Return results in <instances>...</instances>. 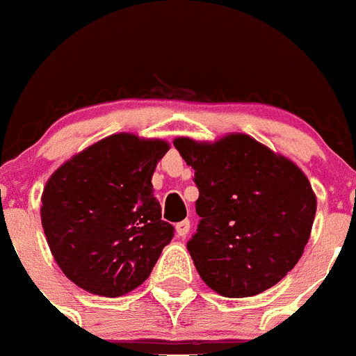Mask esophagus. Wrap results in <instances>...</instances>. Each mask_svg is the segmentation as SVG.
I'll list each match as a JSON object with an SVG mask.
<instances>
[{
	"mask_svg": "<svg viewBox=\"0 0 356 356\" xmlns=\"http://www.w3.org/2000/svg\"><path fill=\"white\" fill-rule=\"evenodd\" d=\"M189 227H191L189 219H184V221H180V223L176 225V234H178V236H181V238H184V236H188Z\"/></svg>",
	"mask_w": 356,
	"mask_h": 356,
	"instance_id": "34e87169",
	"label": "esophagus"
}]
</instances>
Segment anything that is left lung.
Masks as SVG:
<instances>
[{
  "label": "left lung",
  "instance_id": "left-lung-1",
  "mask_svg": "<svg viewBox=\"0 0 356 356\" xmlns=\"http://www.w3.org/2000/svg\"><path fill=\"white\" fill-rule=\"evenodd\" d=\"M195 170V268L227 298L255 296L287 276L308 244L317 199L298 165L244 133L213 143L175 138Z\"/></svg>",
  "mask_w": 356,
  "mask_h": 356
}]
</instances>
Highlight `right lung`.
<instances>
[{
  "label": "right lung",
  "mask_w": 356,
  "mask_h": 356,
  "mask_svg": "<svg viewBox=\"0 0 356 356\" xmlns=\"http://www.w3.org/2000/svg\"><path fill=\"white\" fill-rule=\"evenodd\" d=\"M168 148L161 138L116 133L48 178L41 197L44 236L61 272L80 289L116 298L148 280L175 236L152 186Z\"/></svg>",
  "instance_id": "obj_1"
}]
</instances>
